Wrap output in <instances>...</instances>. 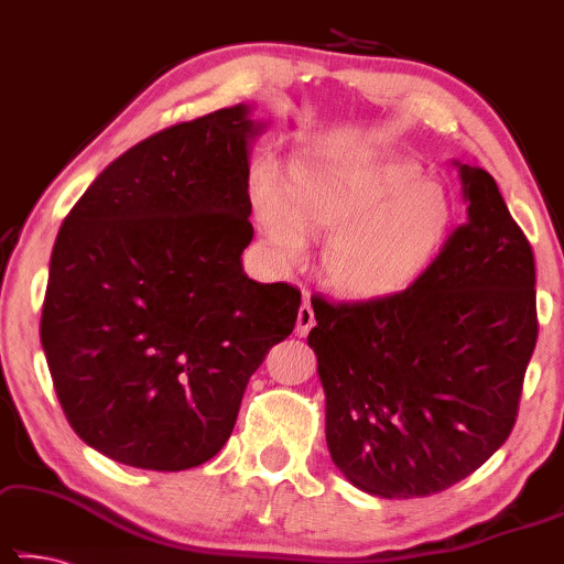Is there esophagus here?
Here are the masks:
<instances>
[{"instance_id": "obj_1", "label": "esophagus", "mask_w": 564, "mask_h": 564, "mask_svg": "<svg viewBox=\"0 0 564 564\" xmlns=\"http://www.w3.org/2000/svg\"><path fill=\"white\" fill-rule=\"evenodd\" d=\"M315 325V313L313 307H310V302H302L300 305V313H297V336H307L310 330H313Z\"/></svg>"}]
</instances>
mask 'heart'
Listing matches in <instances>:
<instances>
[{"label": "heart", "mask_w": 564, "mask_h": 564, "mask_svg": "<svg viewBox=\"0 0 564 564\" xmlns=\"http://www.w3.org/2000/svg\"><path fill=\"white\" fill-rule=\"evenodd\" d=\"M251 203L269 247L297 262L307 234L333 236L323 257L330 288L389 297L427 269L455 226V200L410 160L366 165L295 162L284 187L269 167L251 175Z\"/></svg>", "instance_id": "b5f03b06"}]
</instances>
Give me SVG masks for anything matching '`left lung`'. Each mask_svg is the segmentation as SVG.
<instances>
[{
    "mask_svg": "<svg viewBox=\"0 0 564 564\" xmlns=\"http://www.w3.org/2000/svg\"><path fill=\"white\" fill-rule=\"evenodd\" d=\"M460 181L468 218L410 288L313 300L330 458L383 499L445 491L499 451L540 333L532 243L486 170Z\"/></svg>",
    "mask_w": 564,
    "mask_h": 564,
    "instance_id": "left-lung-1",
    "label": "left lung"
}]
</instances>
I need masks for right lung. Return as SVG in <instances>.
I'll return each mask as SVG.
<instances>
[{
	"label": "right lung",
	"mask_w": 564,
	"mask_h": 564,
	"mask_svg": "<svg viewBox=\"0 0 564 564\" xmlns=\"http://www.w3.org/2000/svg\"><path fill=\"white\" fill-rule=\"evenodd\" d=\"M249 106L147 137L80 195L55 239L40 340L65 417L106 458L206 463L247 383L295 330L300 290L249 280Z\"/></svg>",
	"instance_id": "1"
}]
</instances>
